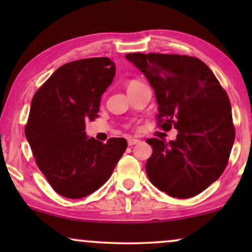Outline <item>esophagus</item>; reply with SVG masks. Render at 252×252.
I'll return each instance as SVG.
<instances>
[{
    "label": "esophagus",
    "mask_w": 252,
    "mask_h": 252,
    "mask_svg": "<svg viewBox=\"0 0 252 252\" xmlns=\"http://www.w3.org/2000/svg\"><path fill=\"white\" fill-rule=\"evenodd\" d=\"M138 142H140V140H137V138H128L129 146H134V144H137Z\"/></svg>",
    "instance_id": "obj_1"
}]
</instances>
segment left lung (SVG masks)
Masks as SVG:
<instances>
[{
    "instance_id": "1",
    "label": "left lung",
    "mask_w": 252,
    "mask_h": 252,
    "mask_svg": "<svg viewBox=\"0 0 252 252\" xmlns=\"http://www.w3.org/2000/svg\"><path fill=\"white\" fill-rule=\"evenodd\" d=\"M155 91L158 126L178 130L176 140L148 138L150 182L173 198H192L215 182L226 167L235 142L227 94L200 59L179 54L126 56Z\"/></svg>"
}]
</instances>
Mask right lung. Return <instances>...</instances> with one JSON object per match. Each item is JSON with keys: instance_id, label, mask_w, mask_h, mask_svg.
Returning a JSON list of instances; mask_svg holds the SVG:
<instances>
[{"instance_id": "1", "label": "right lung", "mask_w": 252, "mask_h": 252, "mask_svg": "<svg viewBox=\"0 0 252 252\" xmlns=\"http://www.w3.org/2000/svg\"><path fill=\"white\" fill-rule=\"evenodd\" d=\"M116 66L89 58L60 66L34 94L25 134L36 164L58 194L79 199L102 187L126 152V138L86 137Z\"/></svg>"}]
</instances>
